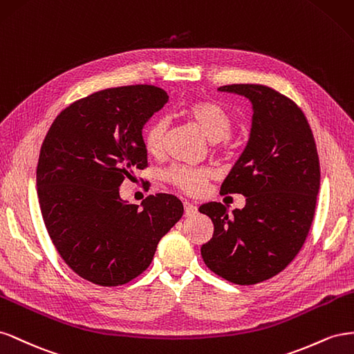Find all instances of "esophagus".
<instances>
[{
    "instance_id": "esophagus-1",
    "label": "esophagus",
    "mask_w": 354,
    "mask_h": 354,
    "mask_svg": "<svg viewBox=\"0 0 354 354\" xmlns=\"http://www.w3.org/2000/svg\"><path fill=\"white\" fill-rule=\"evenodd\" d=\"M184 212L185 216H194L197 214V206L191 205L189 201H184Z\"/></svg>"
}]
</instances>
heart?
Returning a JSON list of instances; mask_svg holds the SVG:
<instances>
[{"instance_id": "heart-1", "label": "heart", "mask_w": 354, "mask_h": 354, "mask_svg": "<svg viewBox=\"0 0 354 354\" xmlns=\"http://www.w3.org/2000/svg\"><path fill=\"white\" fill-rule=\"evenodd\" d=\"M184 114L197 124L210 142H221L230 136L233 130V120L228 111L214 100H196L185 106ZM167 121L165 118L154 120L144 133V147L149 156H160L165 149L167 136ZM214 176L210 169L197 167H174L166 178L171 185L185 191L188 194H200L209 179Z\"/></svg>"}]
</instances>
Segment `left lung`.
I'll return each mask as SVG.
<instances>
[{"mask_svg": "<svg viewBox=\"0 0 354 354\" xmlns=\"http://www.w3.org/2000/svg\"><path fill=\"white\" fill-rule=\"evenodd\" d=\"M218 90L248 97L254 111L248 144L221 185L224 194H243L246 205L231 214L216 201L198 207L214 222L201 258L225 280L255 285L285 270L304 245L320 187L317 148L289 97L261 84Z\"/></svg>", "mask_w": 354, "mask_h": 354, "instance_id": "8db88e82", "label": "left lung"}]
</instances>
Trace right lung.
Here are the masks:
<instances>
[{
	"instance_id": "add662e5",
	"label": "right lung",
	"mask_w": 354,
	"mask_h": 354,
	"mask_svg": "<svg viewBox=\"0 0 354 354\" xmlns=\"http://www.w3.org/2000/svg\"><path fill=\"white\" fill-rule=\"evenodd\" d=\"M167 100L154 86L100 90L65 108L41 145L37 191L48 236L71 270L95 285L138 277L184 214L170 194L140 206L120 197L123 180L148 165L142 129Z\"/></svg>"
}]
</instances>
